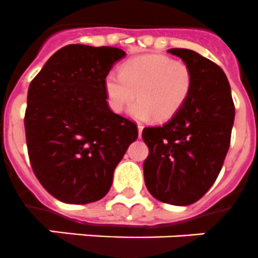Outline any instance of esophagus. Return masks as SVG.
<instances>
[{
	"label": "esophagus",
	"mask_w": 258,
	"mask_h": 258,
	"mask_svg": "<svg viewBox=\"0 0 258 258\" xmlns=\"http://www.w3.org/2000/svg\"><path fill=\"white\" fill-rule=\"evenodd\" d=\"M142 131H143V125L138 124V133H139V136L142 135Z\"/></svg>",
	"instance_id": "1"
}]
</instances>
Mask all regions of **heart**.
Segmentation results:
<instances>
[{
    "instance_id": "heart-1",
    "label": "heart",
    "mask_w": 258,
    "mask_h": 258,
    "mask_svg": "<svg viewBox=\"0 0 258 258\" xmlns=\"http://www.w3.org/2000/svg\"><path fill=\"white\" fill-rule=\"evenodd\" d=\"M194 74L187 63L163 54H147L125 60L120 74L108 73L103 89L108 107L120 114L134 99L130 112L138 119L173 118L189 98Z\"/></svg>"
}]
</instances>
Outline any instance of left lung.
<instances>
[{"instance_id":"8db88e82","label":"left lung","mask_w":258,"mask_h":258,"mask_svg":"<svg viewBox=\"0 0 258 258\" xmlns=\"http://www.w3.org/2000/svg\"><path fill=\"white\" fill-rule=\"evenodd\" d=\"M192 70L194 87L168 123L146 127L144 181L159 202L189 205L216 181L231 144L234 103L220 66L188 49H169Z\"/></svg>"}]
</instances>
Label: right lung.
<instances>
[{"label":"right lung","mask_w":258,"mask_h":258,"mask_svg":"<svg viewBox=\"0 0 258 258\" xmlns=\"http://www.w3.org/2000/svg\"><path fill=\"white\" fill-rule=\"evenodd\" d=\"M124 54L108 46H64L29 86L27 154L42 187L60 202L104 198L114 169L138 138L135 123L110 110L103 89L104 77Z\"/></svg>","instance_id":"obj_1"}]
</instances>
